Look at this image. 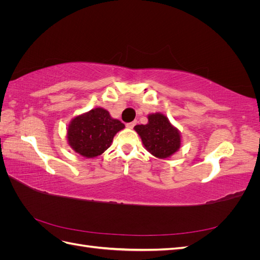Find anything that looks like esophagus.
<instances>
[{
	"label": "esophagus",
	"mask_w": 260,
	"mask_h": 260,
	"mask_svg": "<svg viewBox=\"0 0 260 260\" xmlns=\"http://www.w3.org/2000/svg\"><path fill=\"white\" fill-rule=\"evenodd\" d=\"M136 124H137V121H132V122H128L127 124H125V127L129 128V129H132Z\"/></svg>",
	"instance_id": "obj_1"
}]
</instances>
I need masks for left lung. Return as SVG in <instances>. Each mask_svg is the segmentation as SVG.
I'll return each instance as SVG.
<instances>
[{
	"label": "left lung",
	"mask_w": 260,
	"mask_h": 260,
	"mask_svg": "<svg viewBox=\"0 0 260 260\" xmlns=\"http://www.w3.org/2000/svg\"><path fill=\"white\" fill-rule=\"evenodd\" d=\"M135 129L147 151L158 158H167L180 147L179 131L162 114L149 115L147 124H138Z\"/></svg>",
	"instance_id": "1"
}]
</instances>
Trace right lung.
Wrapping results in <instances>:
<instances>
[{"instance_id":"right-lung-1","label":"right lung","mask_w":260,"mask_h":260,"mask_svg":"<svg viewBox=\"0 0 260 260\" xmlns=\"http://www.w3.org/2000/svg\"><path fill=\"white\" fill-rule=\"evenodd\" d=\"M124 124L113 119L106 109L95 108L73 119L67 130L70 146L80 155L92 158L111 146L113 138Z\"/></svg>"}]
</instances>
